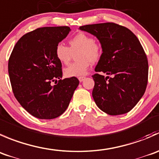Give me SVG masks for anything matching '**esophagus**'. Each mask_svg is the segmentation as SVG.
<instances>
[{"instance_id": "34e87169", "label": "esophagus", "mask_w": 159, "mask_h": 159, "mask_svg": "<svg viewBox=\"0 0 159 159\" xmlns=\"http://www.w3.org/2000/svg\"><path fill=\"white\" fill-rule=\"evenodd\" d=\"M78 79H79L80 82H83V80L86 79V77H85V76H80V77L78 78Z\"/></svg>"}]
</instances>
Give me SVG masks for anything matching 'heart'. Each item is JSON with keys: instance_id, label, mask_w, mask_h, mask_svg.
I'll list each match as a JSON object with an SVG mask.
<instances>
[{"instance_id": "heart-1", "label": "heart", "mask_w": 159, "mask_h": 159, "mask_svg": "<svg viewBox=\"0 0 159 159\" xmlns=\"http://www.w3.org/2000/svg\"><path fill=\"white\" fill-rule=\"evenodd\" d=\"M70 47L59 43L55 48V55L62 64H67L71 59L73 52H76L77 60L64 69V74L68 77L86 74L92 62H96L103 56V45L100 42L84 32L75 34L69 40Z\"/></svg>"}]
</instances>
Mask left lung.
Here are the masks:
<instances>
[{"mask_svg":"<svg viewBox=\"0 0 159 159\" xmlns=\"http://www.w3.org/2000/svg\"><path fill=\"white\" fill-rule=\"evenodd\" d=\"M80 29L95 35L103 45V56L95 68L98 73L92 76L96 104L110 115L129 112L148 84V62L139 40L131 30L113 22L86 25Z\"/></svg>","mask_w":159,"mask_h":159,"instance_id":"1","label":"left lung"}]
</instances>
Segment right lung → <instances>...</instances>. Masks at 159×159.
<instances>
[{
    "instance_id": "add662e5",
    "label": "right lung",
    "mask_w": 159,
    "mask_h": 159,
    "mask_svg": "<svg viewBox=\"0 0 159 159\" xmlns=\"http://www.w3.org/2000/svg\"><path fill=\"white\" fill-rule=\"evenodd\" d=\"M70 31V27L59 26L39 28L26 33L9 58L8 74L14 95L37 118L48 120L63 114L80 83L75 76L61 79L62 63L55 55L56 45Z\"/></svg>"
}]
</instances>
